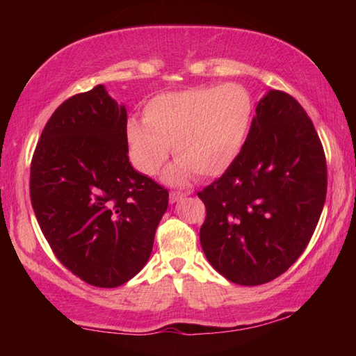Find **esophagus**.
Wrapping results in <instances>:
<instances>
[{"instance_id": "34e87169", "label": "esophagus", "mask_w": 356, "mask_h": 356, "mask_svg": "<svg viewBox=\"0 0 356 356\" xmlns=\"http://www.w3.org/2000/svg\"><path fill=\"white\" fill-rule=\"evenodd\" d=\"M185 195H186V193L171 191V193H170V202H171V203H176V202H179L182 197H185Z\"/></svg>"}]
</instances>
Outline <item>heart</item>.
<instances>
[{
  "instance_id": "heart-1",
  "label": "heart",
  "mask_w": 356,
  "mask_h": 356,
  "mask_svg": "<svg viewBox=\"0 0 356 356\" xmlns=\"http://www.w3.org/2000/svg\"><path fill=\"white\" fill-rule=\"evenodd\" d=\"M252 116V96L240 84L157 95L143 108V122L127 124L131 161L140 172L156 176L172 147L177 162L166 172L171 184H185L195 172L220 176L243 149Z\"/></svg>"
}]
</instances>
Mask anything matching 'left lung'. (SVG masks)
<instances>
[{
  "label": "left lung",
  "mask_w": 356,
  "mask_h": 356,
  "mask_svg": "<svg viewBox=\"0 0 356 356\" xmlns=\"http://www.w3.org/2000/svg\"><path fill=\"white\" fill-rule=\"evenodd\" d=\"M326 193V156L311 118L291 95L270 90L237 161L197 193L211 266L243 286L280 277L311 241Z\"/></svg>",
  "instance_id": "obj_1"
}]
</instances>
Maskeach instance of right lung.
Returning a JSON list of instances; mask_svg holds the SVG:
<instances>
[{
    "label": "right lung",
    "mask_w": 356,
    "mask_h": 356,
    "mask_svg": "<svg viewBox=\"0 0 356 356\" xmlns=\"http://www.w3.org/2000/svg\"><path fill=\"white\" fill-rule=\"evenodd\" d=\"M30 200L53 254L96 287L127 283L145 266L168 190L128 159L127 110L96 86L64 101L30 165Z\"/></svg>",
    "instance_id": "right-lung-1"
}]
</instances>
